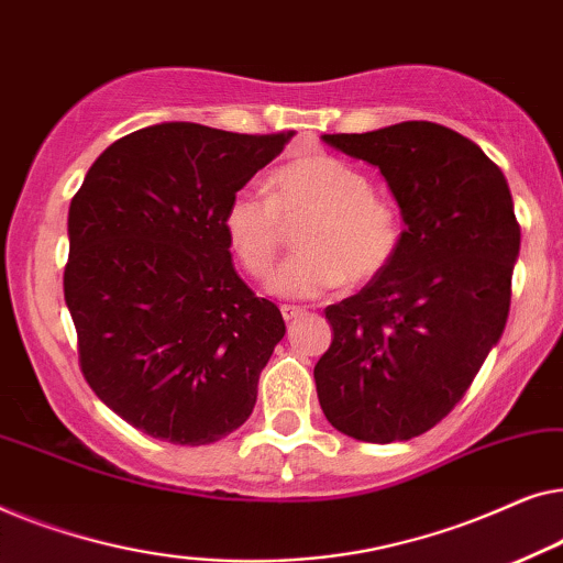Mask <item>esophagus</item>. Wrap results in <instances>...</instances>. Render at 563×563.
I'll return each mask as SVG.
<instances>
[{
    "mask_svg": "<svg viewBox=\"0 0 563 563\" xmlns=\"http://www.w3.org/2000/svg\"><path fill=\"white\" fill-rule=\"evenodd\" d=\"M280 313H283V319H285V321H296L298 316H303V313H306V308H303V306H290V303H283V306H280Z\"/></svg>",
    "mask_w": 563,
    "mask_h": 563,
    "instance_id": "esophagus-1",
    "label": "esophagus"
}]
</instances>
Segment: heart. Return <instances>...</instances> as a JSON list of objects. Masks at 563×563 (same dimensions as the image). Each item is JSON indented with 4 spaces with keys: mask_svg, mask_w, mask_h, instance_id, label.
Wrapping results in <instances>:
<instances>
[{
    "mask_svg": "<svg viewBox=\"0 0 563 563\" xmlns=\"http://www.w3.org/2000/svg\"><path fill=\"white\" fill-rule=\"evenodd\" d=\"M306 213L298 232L303 250L275 271V296L316 298L346 280L367 283L400 247V219L393 206L369 191L360 168L327 153L283 165L271 180V194L240 188L224 211L229 247L244 271L263 278L280 252L283 221Z\"/></svg>",
    "mask_w": 563,
    "mask_h": 563,
    "instance_id": "heart-1",
    "label": "heart"
}]
</instances>
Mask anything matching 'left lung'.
<instances>
[{
	"instance_id": "8db88e82",
	"label": "left lung",
	"mask_w": 563,
	"mask_h": 563,
	"mask_svg": "<svg viewBox=\"0 0 563 563\" xmlns=\"http://www.w3.org/2000/svg\"><path fill=\"white\" fill-rule=\"evenodd\" d=\"M321 140L375 165L406 224L393 263L327 308L334 339L313 367L321 410L357 441L421 437L505 331L520 252L508 180L479 145L433 122Z\"/></svg>"
}]
</instances>
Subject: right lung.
<instances>
[{
    "label": "right lung",
    "instance_id": "add662e5",
    "mask_svg": "<svg viewBox=\"0 0 563 563\" xmlns=\"http://www.w3.org/2000/svg\"><path fill=\"white\" fill-rule=\"evenodd\" d=\"M290 137L145 126L112 142L70 201L63 292L81 372L147 437L201 446L255 408L285 321L236 275L224 211Z\"/></svg>",
    "mask_w": 563,
    "mask_h": 563
}]
</instances>
